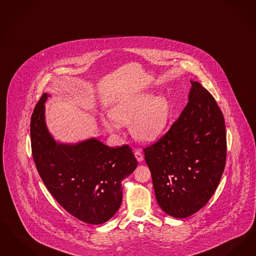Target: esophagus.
I'll return each instance as SVG.
<instances>
[{"label": "esophagus", "mask_w": 256, "mask_h": 256, "mask_svg": "<svg viewBox=\"0 0 256 256\" xmlns=\"http://www.w3.org/2000/svg\"><path fill=\"white\" fill-rule=\"evenodd\" d=\"M134 155H135V158L137 159V161H138V162H143L144 155L140 150H136Z\"/></svg>", "instance_id": "obj_1"}]
</instances>
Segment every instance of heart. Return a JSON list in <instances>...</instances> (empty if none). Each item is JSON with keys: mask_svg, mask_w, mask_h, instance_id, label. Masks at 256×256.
Instances as JSON below:
<instances>
[{"mask_svg": "<svg viewBox=\"0 0 256 256\" xmlns=\"http://www.w3.org/2000/svg\"><path fill=\"white\" fill-rule=\"evenodd\" d=\"M174 115L170 102L164 96L137 93L124 97L110 110L114 120H106L104 126L112 130L118 124L128 126L133 137L142 142H152L168 128Z\"/></svg>", "mask_w": 256, "mask_h": 256, "instance_id": "1", "label": "heart"}]
</instances>
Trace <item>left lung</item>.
I'll return each instance as SVG.
<instances>
[{
  "label": "left lung",
  "instance_id": "left-lung-1",
  "mask_svg": "<svg viewBox=\"0 0 256 256\" xmlns=\"http://www.w3.org/2000/svg\"><path fill=\"white\" fill-rule=\"evenodd\" d=\"M188 102L170 130L144 148L157 203L166 214L186 218L214 194L225 168V120L212 95L190 81Z\"/></svg>",
  "mask_w": 256,
  "mask_h": 256
}]
</instances>
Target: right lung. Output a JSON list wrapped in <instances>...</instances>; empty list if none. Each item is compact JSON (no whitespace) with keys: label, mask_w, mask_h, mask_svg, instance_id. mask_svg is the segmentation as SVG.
<instances>
[{"label":"right lung","mask_w":256,"mask_h":256,"mask_svg":"<svg viewBox=\"0 0 256 256\" xmlns=\"http://www.w3.org/2000/svg\"><path fill=\"white\" fill-rule=\"evenodd\" d=\"M50 96L42 94L31 116V148L37 170L68 212L84 223L102 224L119 210L121 183L134 172L137 160L128 144L113 148L96 138L72 144L56 142L44 119V102Z\"/></svg>","instance_id":"1"}]
</instances>
